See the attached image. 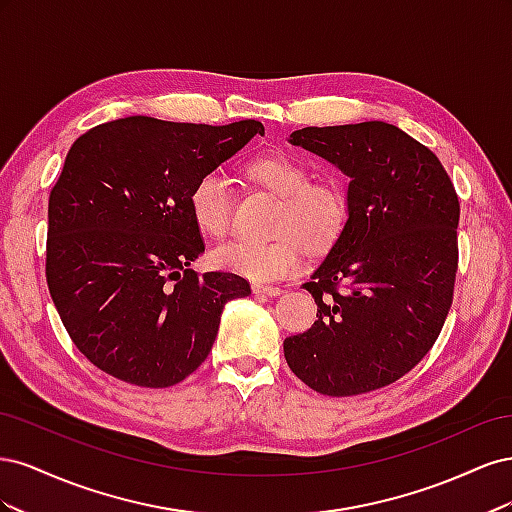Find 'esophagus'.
<instances>
[{
  "instance_id": "34e87169",
  "label": "esophagus",
  "mask_w": 512,
  "mask_h": 512,
  "mask_svg": "<svg viewBox=\"0 0 512 512\" xmlns=\"http://www.w3.org/2000/svg\"><path fill=\"white\" fill-rule=\"evenodd\" d=\"M252 290L256 294H267V297H280V294H282V288L267 286V284H252Z\"/></svg>"
}]
</instances>
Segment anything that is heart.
I'll return each instance as SVG.
<instances>
[{
	"label": "heart",
	"instance_id": "b5f03b06",
	"mask_svg": "<svg viewBox=\"0 0 512 512\" xmlns=\"http://www.w3.org/2000/svg\"><path fill=\"white\" fill-rule=\"evenodd\" d=\"M247 177L282 198L275 230L282 237L273 241L232 239L213 250L220 269L239 273L254 282L280 280L301 265L303 247H329L348 220V196L335 181H312L307 164L267 153L247 164ZM190 209L196 226L211 237H222L232 222V185L222 170H209L198 177L190 192Z\"/></svg>",
	"mask_w": 512,
	"mask_h": 512
}]
</instances>
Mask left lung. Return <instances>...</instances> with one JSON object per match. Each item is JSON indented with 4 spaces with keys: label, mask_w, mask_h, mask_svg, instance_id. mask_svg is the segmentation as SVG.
<instances>
[{
    "label": "left lung",
    "mask_w": 512,
    "mask_h": 512,
    "mask_svg": "<svg viewBox=\"0 0 512 512\" xmlns=\"http://www.w3.org/2000/svg\"><path fill=\"white\" fill-rule=\"evenodd\" d=\"M348 183L344 230L303 288L318 305L284 339L294 376L331 397L389 386L436 344L453 303L459 198L436 153L384 121L290 134Z\"/></svg>",
    "instance_id": "8db88e82"
}]
</instances>
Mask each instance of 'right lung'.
<instances>
[{
	"label": "right lung",
	"instance_id": "1",
	"mask_svg": "<svg viewBox=\"0 0 512 512\" xmlns=\"http://www.w3.org/2000/svg\"><path fill=\"white\" fill-rule=\"evenodd\" d=\"M256 134L254 119L134 115L70 147L49 196L46 284L74 346L108 376L147 389L185 380L211 352L224 305L252 292L235 273L190 269L205 252L190 192Z\"/></svg>",
	"mask_w": 512,
	"mask_h": 512
}]
</instances>
